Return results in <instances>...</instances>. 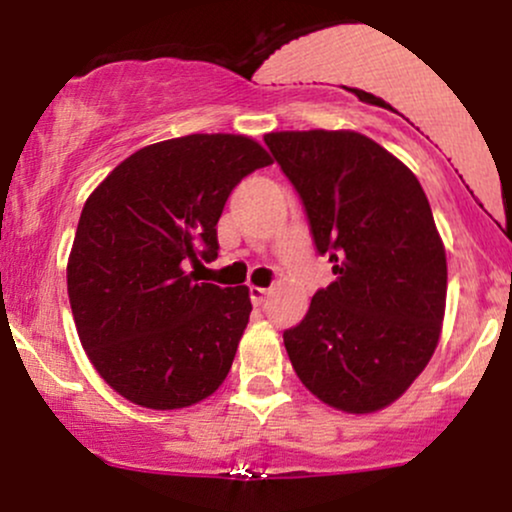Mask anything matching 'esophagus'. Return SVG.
Masks as SVG:
<instances>
[{"label":"esophagus","mask_w":512,"mask_h":512,"mask_svg":"<svg viewBox=\"0 0 512 512\" xmlns=\"http://www.w3.org/2000/svg\"><path fill=\"white\" fill-rule=\"evenodd\" d=\"M269 289H264V286H250V301L255 305H262L264 298H267Z\"/></svg>","instance_id":"obj_1"}]
</instances>
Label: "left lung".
Instances as JSON below:
<instances>
[{"label":"left lung","mask_w":512,"mask_h":512,"mask_svg":"<svg viewBox=\"0 0 512 512\" xmlns=\"http://www.w3.org/2000/svg\"><path fill=\"white\" fill-rule=\"evenodd\" d=\"M264 142L337 274L284 332L291 366L334 409H385L428 366L443 330L448 262L424 187L351 129L269 132Z\"/></svg>","instance_id":"1"}]
</instances>
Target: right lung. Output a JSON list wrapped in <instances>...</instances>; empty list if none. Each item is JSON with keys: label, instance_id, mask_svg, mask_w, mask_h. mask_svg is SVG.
Segmentation results:
<instances>
[{"label": "right lung", "instance_id": "obj_1", "mask_svg": "<svg viewBox=\"0 0 512 512\" xmlns=\"http://www.w3.org/2000/svg\"><path fill=\"white\" fill-rule=\"evenodd\" d=\"M272 163L243 134H187L117 166L86 199L67 262L81 346L117 395L185 409L219 390L250 320V289L199 281L233 187Z\"/></svg>", "mask_w": 512, "mask_h": 512}]
</instances>
